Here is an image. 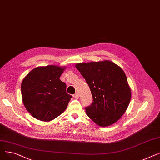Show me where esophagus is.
Masks as SVG:
<instances>
[{"mask_svg":"<svg viewBox=\"0 0 160 160\" xmlns=\"http://www.w3.org/2000/svg\"><path fill=\"white\" fill-rule=\"evenodd\" d=\"M73 97L75 98H79V95H78V93H76L75 94H74V95H73Z\"/></svg>","mask_w":160,"mask_h":160,"instance_id":"esophagus-1","label":"esophagus"}]
</instances>
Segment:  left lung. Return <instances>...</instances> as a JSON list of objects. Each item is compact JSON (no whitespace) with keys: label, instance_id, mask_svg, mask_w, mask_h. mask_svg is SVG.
Here are the masks:
<instances>
[{"label":"left lung","instance_id":"obj_1","mask_svg":"<svg viewBox=\"0 0 160 160\" xmlns=\"http://www.w3.org/2000/svg\"><path fill=\"white\" fill-rule=\"evenodd\" d=\"M76 67L93 96V102L85 108L87 115L100 127L118 121L131 98V90L122 69L110 61L77 63Z\"/></svg>","mask_w":160,"mask_h":160}]
</instances>
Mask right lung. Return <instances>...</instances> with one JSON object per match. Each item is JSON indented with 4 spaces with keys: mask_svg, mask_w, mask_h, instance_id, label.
Segmentation results:
<instances>
[{
    "mask_svg": "<svg viewBox=\"0 0 160 160\" xmlns=\"http://www.w3.org/2000/svg\"><path fill=\"white\" fill-rule=\"evenodd\" d=\"M64 68L54 65L39 67L31 71L21 83L23 104L36 119L51 121L61 115L72 96L60 80Z\"/></svg>",
    "mask_w": 160,
    "mask_h": 160,
    "instance_id": "1",
    "label": "right lung"
}]
</instances>
